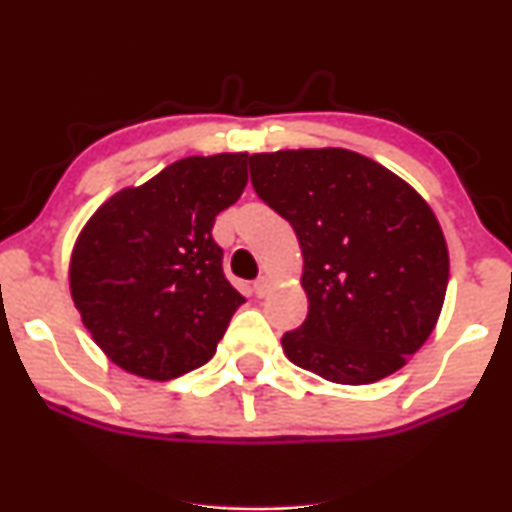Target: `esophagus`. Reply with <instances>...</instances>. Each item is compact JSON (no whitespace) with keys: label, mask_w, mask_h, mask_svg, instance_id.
I'll list each match as a JSON object with an SVG mask.
<instances>
[{"label":"esophagus","mask_w":512,"mask_h":512,"mask_svg":"<svg viewBox=\"0 0 512 512\" xmlns=\"http://www.w3.org/2000/svg\"><path fill=\"white\" fill-rule=\"evenodd\" d=\"M252 289H255V296L257 298H264L269 293V289H272V281H269L267 276H260V279H257L255 284H252Z\"/></svg>","instance_id":"esophagus-1"}]
</instances>
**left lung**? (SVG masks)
<instances>
[{"label": "left lung", "instance_id": "8db88e82", "mask_svg": "<svg viewBox=\"0 0 512 512\" xmlns=\"http://www.w3.org/2000/svg\"><path fill=\"white\" fill-rule=\"evenodd\" d=\"M250 178L303 252L308 317L281 337L289 361L339 385L402 368L436 327L450 274L424 197L346 149L252 154Z\"/></svg>", "mask_w": 512, "mask_h": 512}]
</instances>
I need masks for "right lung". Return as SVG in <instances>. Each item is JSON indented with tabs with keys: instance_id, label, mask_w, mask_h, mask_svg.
Returning <instances> with one entry per match:
<instances>
[{
	"instance_id": "add662e5",
	"label": "right lung",
	"mask_w": 512,
	"mask_h": 512,
	"mask_svg": "<svg viewBox=\"0 0 512 512\" xmlns=\"http://www.w3.org/2000/svg\"><path fill=\"white\" fill-rule=\"evenodd\" d=\"M248 185V154L190 156L103 204L76 238L69 289L110 361L173 380L216 354L245 298L223 274L216 214Z\"/></svg>"
}]
</instances>
